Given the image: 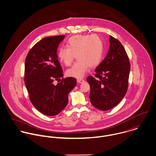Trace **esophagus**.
I'll return each mask as SVG.
<instances>
[{"label":"esophagus","instance_id":"esophagus-1","mask_svg":"<svg viewBox=\"0 0 156 156\" xmlns=\"http://www.w3.org/2000/svg\"><path fill=\"white\" fill-rule=\"evenodd\" d=\"M77 83H83V82H85V80H84V79H78L77 80Z\"/></svg>","mask_w":156,"mask_h":156}]
</instances>
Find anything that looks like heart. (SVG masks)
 Returning a JSON list of instances; mask_svg holds the SVG:
<instances>
[{"label": "heart", "mask_w": 156, "mask_h": 156, "mask_svg": "<svg viewBox=\"0 0 156 156\" xmlns=\"http://www.w3.org/2000/svg\"><path fill=\"white\" fill-rule=\"evenodd\" d=\"M68 47L59 48L58 56L59 61L69 66L76 56L78 61L67 71V76L77 79L82 78L89 67H97L101 62L104 45L97 35H77L69 38Z\"/></svg>", "instance_id": "1"}]
</instances>
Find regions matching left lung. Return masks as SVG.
Masks as SVG:
<instances>
[{
  "label": "left lung",
  "mask_w": 156,
  "mask_h": 156,
  "mask_svg": "<svg viewBox=\"0 0 156 156\" xmlns=\"http://www.w3.org/2000/svg\"><path fill=\"white\" fill-rule=\"evenodd\" d=\"M110 48L105 59L95 69L94 77L87 80L90 85L91 104L101 111H108L118 105L128 89L130 63L120 41L110 36Z\"/></svg>",
  "instance_id": "8db88e82"
}]
</instances>
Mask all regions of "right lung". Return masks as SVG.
Returning <instances> with one entry per match:
<instances>
[{
  "instance_id": "obj_1",
  "label": "right lung",
  "mask_w": 156,
  "mask_h": 156,
  "mask_svg": "<svg viewBox=\"0 0 156 156\" xmlns=\"http://www.w3.org/2000/svg\"><path fill=\"white\" fill-rule=\"evenodd\" d=\"M64 38V35L45 37L30 48L26 58L24 80L29 99L47 116L56 115L67 106L68 95L77 83L74 77L62 78L56 53ZM58 80L60 82L54 85V80Z\"/></svg>"
}]
</instances>
